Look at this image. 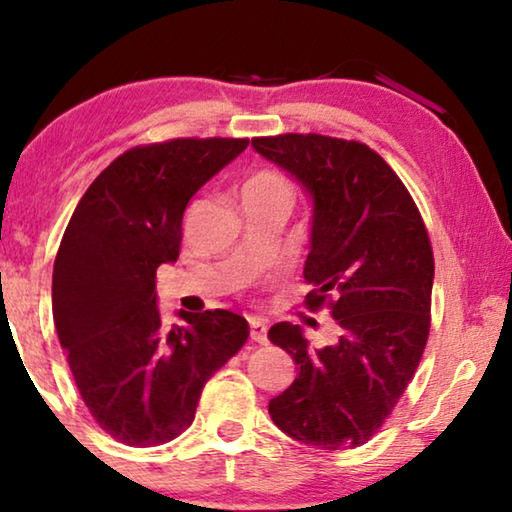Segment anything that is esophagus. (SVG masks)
<instances>
[{"instance_id": "obj_1", "label": "esophagus", "mask_w": 512, "mask_h": 512, "mask_svg": "<svg viewBox=\"0 0 512 512\" xmlns=\"http://www.w3.org/2000/svg\"><path fill=\"white\" fill-rule=\"evenodd\" d=\"M250 339H253L255 343H262V345L268 343V339H266V325L259 318L250 320Z\"/></svg>"}]
</instances>
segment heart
Listing matches in <instances>:
<instances>
[{
  "label": "heart",
  "instance_id": "heart-1",
  "mask_svg": "<svg viewBox=\"0 0 512 512\" xmlns=\"http://www.w3.org/2000/svg\"><path fill=\"white\" fill-rule=\"evenodd\" d=\"M246 189H253V192H277V194H289L291 196V187L287 180H284L280 173L275 171H262L250 180Z\"/></svg>",
  "mask_w": 512,
  "mask_h": 512
}]
</instances>
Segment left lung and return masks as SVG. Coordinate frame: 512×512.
Wrapping results in <instances>:
<instances>
[{"label": "left lung", "mask_w": 512, "mask_h": 512, "mask_svg": "<svg viewBox=\"0 0 512 512\" xmlns=\"http://www.w3.org/2000/svg\"><path fill=\"white\" fill-rule=\"evenodd\" d=\"M253 149L309 196L307 307L329 305L339 325V339L323 348H311L302 327L287 320L268 329L298 366L268 413L305 445L359 447L391 415L427 345V228L397 173L366 144L289 133L255 137Z\"/></svg>", "instance_id": "left-lung-1"}]
</instances>
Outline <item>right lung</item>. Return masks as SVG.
<instances>
[{
	"instance_id": "right-lung-1",
	"label": "right lung",
	"mask_w": 512,
	"mask_h": 512,
	"mask_svg": "<svg viewBox=\"0 0 512 512\" xmlns=\"http://www.w3.org/2000/svg\"><path fill=\"white\" fill-rule=\"evenodd\" d=\"M248 140L137 146L103 169L60 241L51 309L92 418L119 443H169L194 420L205 381L248 339L244 316L189 314L167 327L155 271L173 264L192 196Z\"/></svg>"
}]
</instances>
